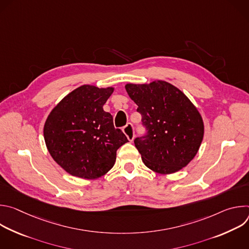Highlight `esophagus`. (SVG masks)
Returning a JSON list of instances; mask_svg holds the SVG:
<instances>
[{"label":"esophagus","instance_id":"1","mask_svg":"<svg viewBox=\"0 0 249 249\" xmlns=\"http://www.w3.org/2000/svg\"><path fill=\"white\" fill-rule=\"evenodd\" d=\"M123 133L126 135L127 139L132 142L134 140V137H135V133H134V128H133V125L131 123H128L125 127H123L122 129Z\"/></svg>","mask_w":249,"mask_h":249}]
</instances>
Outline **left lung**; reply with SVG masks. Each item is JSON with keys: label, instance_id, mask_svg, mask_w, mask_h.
<instances>
[{"label": "left lung", "instance_id": "1", "mask_svg": "<svg viewBox=\"0 0 249 249\" xmlns=\"http://www.w3.org/2000/svg\"><path fill=\"white\" fill-rule=\"evenodd\" d=\"M148 130L134 143L145 165L160 174H171L186 166L197 155L204 137V122L191 100L165 81L126 84Z\"/></svg>", "mask_w": 249, "mask_h": 249}]
</instances>
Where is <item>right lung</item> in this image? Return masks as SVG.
Wrapping results in <instances>:
<instances>
[{
    "label": "right lung",
    "mask_w": 249,
    "mask_h": 249,
    "mask_svg": "<svg viewBox=\"0 0 249 249\" xmlns=\"http://www.w3.org/2000/svg\"><path fill=\"white\" fill-rule=\"evenodd\" d=\"M114 88L83 85L67 94L49 113L43 128L52 159L69 174L96 179L107 173L116 151L128 140L115 129L103 105Z\"/></svg>",
    "instance_id": "add662e5"
}]
</instances>
